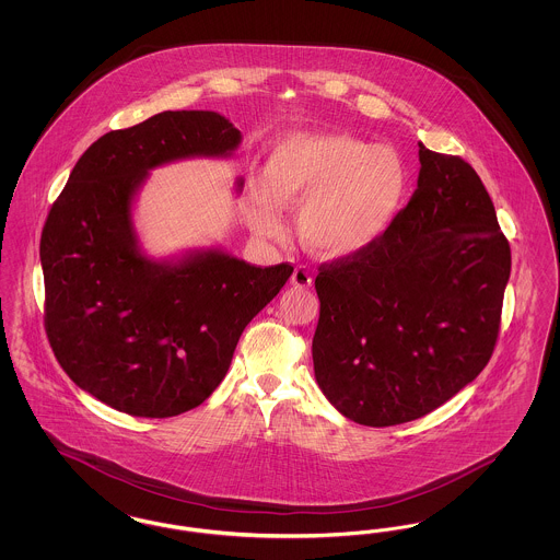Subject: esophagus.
<instances>
[{
  "label": "esophagus",
  "mask_w": 560,
  "mask_h": 560,
  "mask_svg": "<svg viewBox=\"0 0 560 560\" xmlns=\"http://www.w3.org/2000/svg\"><path fill=\"white\" fill-rule=\"evenodd\" d=\"M293 288H300V290H306V288H311V283H313V277H311V272H308V268L306 267H295L293 270L292 279Z\"/></svg>",
  "instance_id": "esophagus-1"
}]
</instances>
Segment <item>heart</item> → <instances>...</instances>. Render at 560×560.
<instances>
[{
    "label": "heart",
    "mask_w": 560,
    "mask_h": 560,
    "mask_svg": "<svg viewBox=\"0 0 560 560\" xmlns=\"http://www.w3.org/2000/svg\"><path fill=\"white\" fill-rule=\"evenodd\" d=\"M411 187L407 163L390 147L342 132H295L279 140L247 197L254 233L277 237L283 208H299L298 233L329 258L357 256L397 224Z\"/></svg>",
    "instance_id": "1"
}]
</instances>
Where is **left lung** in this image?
Wrapping results in <instances>:
<instances>
[{"mask_svg":"<svg viewBox=\"0 0 560 560\" xmlns=\"http://www.w3.org/2000/svg\"><path fill=\"white\" fill-rule=\"evenodd\" d=\"M418 188L373 247L320 265L315 377L348 420L395 427L468 386L489 363L510 245L479 174L420 144Z\"/></svg>","mask_w":560,"mask_h":560,"instance_id":"8db88e82","label":"left lung"}]
</instances>
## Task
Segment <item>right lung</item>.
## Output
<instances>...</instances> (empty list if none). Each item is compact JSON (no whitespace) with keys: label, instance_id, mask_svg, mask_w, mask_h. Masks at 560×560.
<instances>
[{"label":"right lung","instance_id":"add662e5","mask_svg":"<svg viewBox=\"0 0 560 560\" xmlns=\"http://www.w3.org/2000/svg\"><path fill=\"white\" fill-rule=\"evenodd\" d=\"M240 144L220 113L163 110L101 136L54 201L39 243L46 334L67 375L117 411L172 418L201 405L245 325L292 277L288 262L254 267L220 247L170 260L140 247L132 208L149 172Z\"/></svg>","mask_w":560,"mask_h":560}]
</instances>
